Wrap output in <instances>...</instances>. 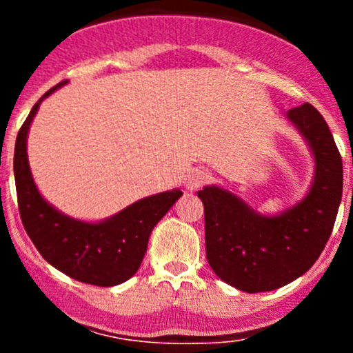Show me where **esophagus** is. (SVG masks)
<instances>
[{
    "label": "esophagus",
    "mask_w": 353,
    "mask_h": 353,
    "mask_svg": "<svg viewBox=\"0 0 353 353\" xmlns=\"http://www.w3.org/2000/svg\"><path fill=\"white\" fill-rule=\"evenodd\" d=\"M208 181H209V174L205 171H202V169H196V171H192L188 176L185 185H188L189 190H197L199 188H202V185H204Z\"/></svg>",
    "instance_id": "34e87169"
}]
</instances>
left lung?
<instances>
[{
	"label": "left lung",
	"mask_w": 353,
	"mask_h": 353,
	"mask_svg": "<svg viewBox=\"0 0 353 353\" xmlns=\"http://www.w3.org/2000/svg\"><path fill=\"white\" fill-rule=\"evenodd\" d=\"M315 159L310 190L277 216H262L217 185L197 192L204 204L205 255L221 281L249 294L269 292L303 275L322 254L343 188L342 157L329 125L312 104L287 112Z\"/></svg>",
	"instance_id": "obj_1"
}]
</instances>
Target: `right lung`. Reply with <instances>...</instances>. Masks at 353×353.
Segmentation results:
<instances>
[{"label":"right lung","mask_w":353,"mask_h":353,"mask_svg":"<svg viewBox=\"0 0 353 353\" xmlns=\"http://www.w3.org/2000/svg\"><path fill=\"white\" fill-rule=\"evenodd\" d=\"M64 84L66 81L44 92L16 137L14 182L19 216L44 261L79 282L112 287L137 272L154 225L165 216L182 192L172 189L144 197L101 222L72 219L44 201L28 163V131L43 99Z\"/></svg>","instance_id":"right-lung-1"}]
</instances>
